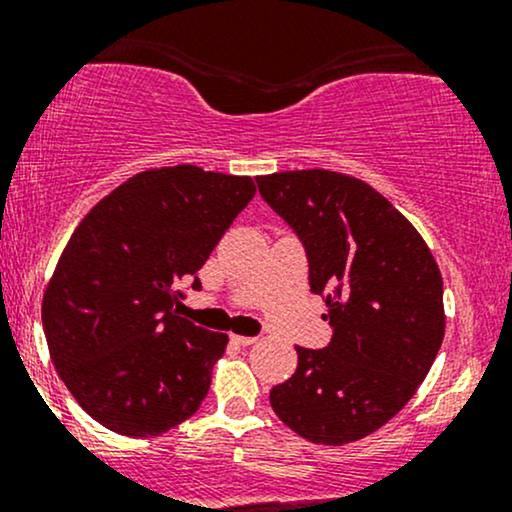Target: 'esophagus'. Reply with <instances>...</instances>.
<instances>
[{"label": "esophagus", "mask_w": 512, "mask_h": 512, "mask_svg": "<svg viewBox=\"0 0 512 512\" xmlns=\"http://www.w3.org/2000/svg\"><path fill=\"white\" fill-rule=\"evenodd\" d=\"M231 342L238 344V346H252V344H257V337H243V334H233Z\"/></svg>", "instance_id": "esophagus-1"}]
</instances>
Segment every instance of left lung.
I'll use <instances>...</instances> for the list:
<instances>
[{"mask_svg":"<svg viewBox=\"0 0 512 512\" xmlns=\"http://www.w3.org/2000/svg\"><path fill=\"white\" fill-rule=\"evenodd\" d=\"M257 187L301 238L310 291L325 296L334 327L325 349L296 346V373L269 402L310 443H354L385 426L436 361L443 276L419 231L368 182L313 168L260 175Z\"/></svg>","mask_w":512,"mask_h":512,"instance_id":"8db88e82","label":"left lung"}]
</instances>
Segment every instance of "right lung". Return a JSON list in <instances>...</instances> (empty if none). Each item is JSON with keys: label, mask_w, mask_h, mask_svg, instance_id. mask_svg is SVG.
<instances>
[{"label": "right lung", "mask_w": 512, "mask_h": 512, "mask_svg": "<svg viewBox=\"0 0 512 512\" xmlns=\"http://www.w3.org/2000/svg\"><path fill=\"white\" fill-rule=\"evenodd\" d=\"M255 197L248 175L151 168L81 219L43 293V330L62 383L120 436L170 431L199 409L228 334L180 317L192 281Z\"/></svg>", "instance_id": "right-lung-1"}]
</instances>
